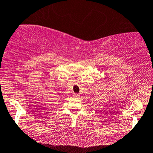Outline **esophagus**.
<instances>
[{"label": "esophagus", "instance_id": "obj_1", "mask_svg": "<svg viewBox=\"0 0 153 153\" xmlns=\"http://www.w3.org/2000/svg\"><path fill=\"white\" fill-rule=\"evenodd\" d=\"M73 96H74V98H75V99H78V98H79V94H74L73 95Z\"/></svg>", "mask_w": 153, "mask_h": 153}]
</instances>
